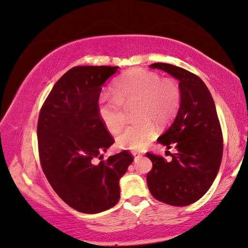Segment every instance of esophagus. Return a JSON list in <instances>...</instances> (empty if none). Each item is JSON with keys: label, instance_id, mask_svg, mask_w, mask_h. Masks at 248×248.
Returning <instances> with one entry per match:
<instances>
[{"label": "esophagus", "instance_id": "34e87169", "mask_svg": "<svg viewBox=\"0 0 248 248\" xmlns=\"http://www.w3.org/2000/svg\"><path fill=\"white\" fill-rule=\"evenodd\" d=\"M132 155H134V159H135V160H140V157H141V155L138 154V152H135V151H133V152H132Z\"/></svg>", "mask_w": 248, "mask_h": 248}]
</instances>
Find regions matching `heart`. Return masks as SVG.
<instances>
[{"label":"heart","instance_id":"b5f03b06","mask_svg":"<svg viewBox=\"0 0 248 248\" xmlns=\"http://www.w3.org/2000/svg\"><path fill=\"white\" fill-rule=\"evenodd\" d=\"M136 101L133 117L138 119L121 133L119 148L141 150L155 138L156 125H165L175 117L181 103V91L172 78H160L155 72L132 69L115 83L113 96L99 102V116L110 133L117 134L127 121L123 108Z\"/></svg>","mask_w":248,"mask_h":248}]
</instances>
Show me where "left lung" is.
<instances>
[{
	"instance_id": "1",
	"label": "left lung",
	"mask_w": 248,
	"mask_h": 248,
	"mask_svg": "<svg viewBox=\"0 0 248 248\" xmlns=\"http://www.w3.org/2000/svg\"><path fill=\"white\" fill-rule=\"evenodd\" d=\"M179 81L181 103L170 127L157 141L170 149L171 161L147 152L152 170L147 184L159 202L176 207L191 204L212 186L223 156V135L213 98L203 81L183 68L164 62L149 66Z\"/></svg>"
}]
</instances>
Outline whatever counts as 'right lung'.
I'll use <instances>...</instances> for the list:
<instances>
[{
	"instance_id": "add662e5",
	"label": "right lung",
	"mask_w": 248,
	"mask_h": 248,
	"mask_svg": "<svg viewBox=\"0 0 248 248\" xmlns=\"http://www.w3.org/2000/svg\"><path fill=\"white\" fill-rule=\"evenodd\" d=\"M118 67L78 66L52 88L40 109L41 167L55 193L77 211L94 214L118 202L119 180L133 161L127 150L103 159L114 144L99 116L102 86Z\"/></svg>"
}]
</instances>
